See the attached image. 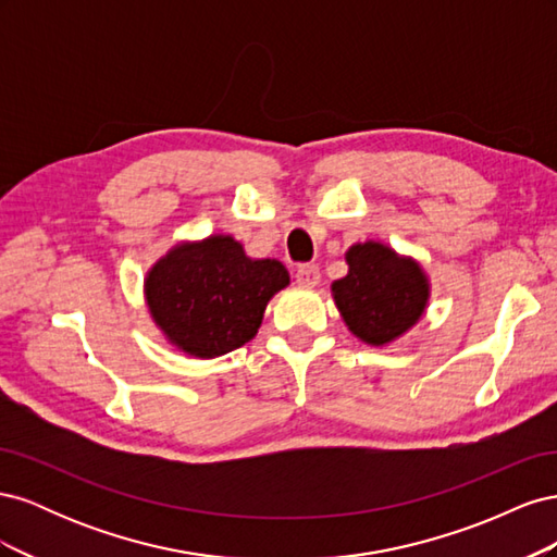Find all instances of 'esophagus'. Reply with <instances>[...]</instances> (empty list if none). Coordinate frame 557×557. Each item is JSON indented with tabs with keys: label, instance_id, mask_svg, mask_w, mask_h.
<instances>
[{
	"label": "esophagus",
	"instance_id": "34e87169",
	"mask_svg": "<svg viewBox=\"0 0 557 557\" xmlns=\"http://www.w3.org/2000/svg\"><path fill=\"white\" fill-rule=\"evenodd\" d=\"M295 278H297L299 285L313 288V285H318V281H320V269L315 264H299L297 272H295Z\"/></svg>",
	"mask_w": 557,
	"mask_h": 557
}]
</instances>
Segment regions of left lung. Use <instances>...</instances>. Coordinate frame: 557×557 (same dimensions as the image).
<instances>
[{"label": "left lung", "mask_w": 557, "mask_h": 557, "mask_svg": "<svg viewBox=\"0 0 557 557\" xmlns=\"http://www.w3.org/2000/svg\"><path fill=\"white\" fill-rule=\"evenodd\" d=\"M346 262L348 274L332 283V295L358 339L383 346L418 323L430 297L418 262L376 242L350 246Z\"/></svg>", "instance_id": "obj_1"}]
</instances>
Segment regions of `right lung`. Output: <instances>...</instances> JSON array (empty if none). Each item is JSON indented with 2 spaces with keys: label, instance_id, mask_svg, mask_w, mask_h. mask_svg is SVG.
Wrapping results in <instances>:
<instances>
[{
  "label": "right lung",
  "instance_id": "1",
  "mask_svg": "<svg viewBox=\"0 0 557 557\" xmlns=\"http://www.w3.org/2000/svg\"><path fill=\"white\" fill-rule=\"evenodd\" d=\"M290 283L278 260H250L225 234L181 244L146 276V301L166 339L195 358H218L258 334L267 301Z\"/></svg>",
  "mask_w": 557,
  "mask_h": 557
}]
</instances>
